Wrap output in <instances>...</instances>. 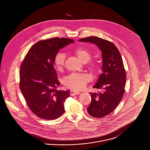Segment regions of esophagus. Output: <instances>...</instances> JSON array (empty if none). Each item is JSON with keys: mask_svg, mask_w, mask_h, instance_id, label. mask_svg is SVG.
<instances>
[{"mask_svg": "<svg viewBox=\"0 0 150 150\" xmlns=\"http://www.w3.org/2000/svg\"><path fill=\"white\" fill-rule=\"evenodd\" d=\"M70 95L71 96H76V95H78V94H80V92H77V91H74V90H71L70 91Z\"/></svg>", "mask_w": 150, "mask_h": 150, "instance_id": "esophagus-1", "label": "esophagus"}]
</instances>
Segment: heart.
Here are the masks:
<instances>
[{
    "label": "heart",
    "mask_w": 150,
    "mask_h": 150,
    "mask_svg": "<svg viewBox=\"0 0 150 150\" xmlns=\"http://www.w3.org/2000/svg\"><path fill=\"white\" fill-rule=\"evenodd\" d=\"M73 53L83 63H87L88 69L93 72H97L99 69V64L96 60L91 59L92 53L87 48L79 47L72 50ZM65 55L62 52H58L54 59V64L57 70L62 71L64 67ZM90 76L86 74L72 73L65 77L64 80V86L67 88L76 91H80L86 88L90 81Z\"/></svg>",
    "instance_id": "b5f03b06"
}]
</instances>
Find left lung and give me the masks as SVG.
Returning <instances> with one entry per match:
<instances>
[{
	"mask_svg": "<svg viewBox=\"0 0 150 150\" xmlns=\"http://www.w3.org/2000/svg\"><path fill=\"white\" fill-rule=\"evenodd\" d=\"M79 41L94 43L102 52L103 73L93 86L101 92L90 93L92 100L87 111L92 117H103L114 111L124 96L126 72L122 59L114 44L107 40L90 36Z\"/></svg>",
	"mask_w": 150,
	"mask_h": 150,
	"instance_id": "8db88e82",
	"label": "left lung"
}]
</instances>
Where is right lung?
Returning a JSON list of instances; mask_svg holds the SVG:
<instances>
[{
	"label": "right lung",
	"instance_id": "obj_1",
	"mask_svg": "<svg viewBox=\"0 0 150 150\" xmlns=\"http://www.w3.org/2000/svg\"><path fill=\"white\" fill-rule=\"evenodd\" d=\"M71 39L53 38L40 40L29 50L22 62L20 88L33 114L44 120H54L64 113V102L70 91H58L59 82L54 59L61 48Z\"/></svg>",
	"mask_w": 150,
	"mask_h": 150
}]
</instances>
